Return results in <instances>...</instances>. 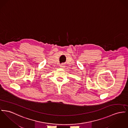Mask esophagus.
Here are the masks:
<instances>
[{"mask_svg":"<svg viewBox=\"0 0 128 128\" xmlns=\"http://www.w3.org/2000/svg\"><path fill=\"white\" fill-rule=\"evenodd\" d=\"M65 67V65L64 64H60V68H64Z\"/></svg>","mask_w":128,"mask_h":128,"instance_id":"34e87169","label":"esophagus"}]
</instances>
